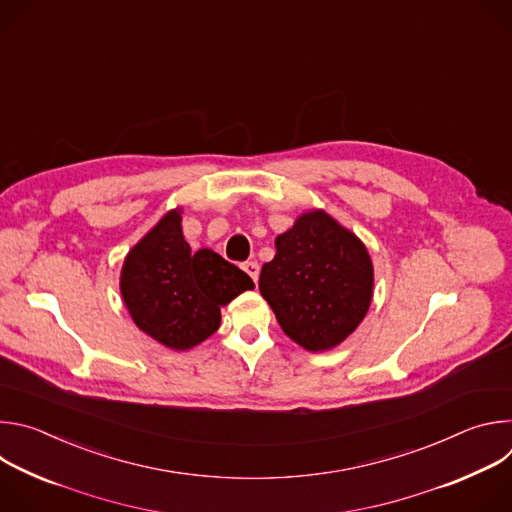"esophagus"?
<instances>
[{
	"instance_id": "obj_1",
	"label": "esophagus",
	"mask_w": 512,
	"mask_h": 512,
	"mask_svg": "<svg viewBox=\"0 0 512 512\" xmlns=\"http://www.w3.org/2000/svg\"><path fill=\"white\" fill-rule=\"evenodd\" d=\"M243 269L247 271V275L253 279V281H257L259 279V263L257 261H247V263H243Z\"/></svg>"
}]
</instances>
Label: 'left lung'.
I'll list each match as a JSON object with an SVG mask.
<instances>
[{
	"label": "left lung",
	"instance_id": "left-lung-1",
	"mask_svg": "<svg viewBox=\"0 0 512 512\" xmlns=\"http://www.w3.org/2000/svg\"><path fill=\"white\" fill-rule=\"evenodd\" d=\"M375 269L364 243L326 210L302 212L275 239L259 291L281 330L310 352L344 342L367 316Z\"/></svg>",
	"mask_w": 512,
	"mask_h": 512
}]
</instances>
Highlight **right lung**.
<instances>
[{"instance_id":"obj_1","label":"right lung","mask_w":512,"mask_h":512,"mask_svg":"<svg viewBox=\"0 0 512 512\" xmlns=\"http://www.w3.org/2000/svg\"><path fill=\"white\" fill-rule=\"evenodd\" d=\"M253 279L212 249L192 251L182 208L168 210L125 255L119 289L135 326L170 350H190L221 326V308Z\"/></svg>"}]
</instances>
